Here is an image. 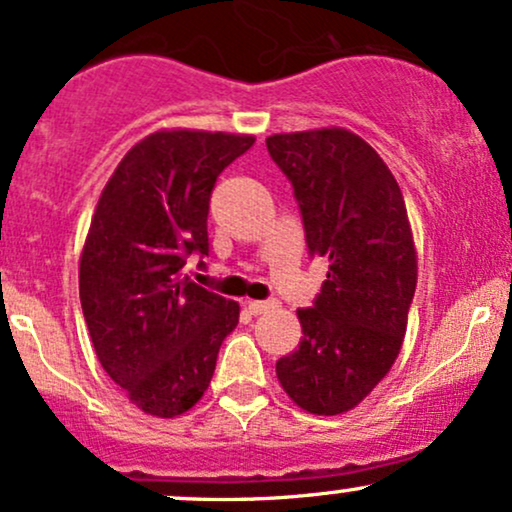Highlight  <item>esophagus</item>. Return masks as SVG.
<instances>
[{
  "mask_svg": "<svg viewBox=\"0 0 512 512\" xmlns=\"http://www.w3.org/2000/svg\"><path fill=\"white\" fill-rule=\"evenodd\" d=\"M245 307L250 310V315H264L267 310H272L274 300H245Z\"/></svg>",
  "mask_w": 512,
  "mask_h": 512,
  "instance_id": "1",
  "label": "esophagus"
}]
</instances>
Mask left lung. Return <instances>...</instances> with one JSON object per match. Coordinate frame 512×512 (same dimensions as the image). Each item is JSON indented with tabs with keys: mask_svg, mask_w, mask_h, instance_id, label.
<instances>
[{
	"mask_svg": "<svg viewBox=\"0 0 512 512\" xmlns=\"http://www.w3.org/2000/svg\"><path fill=\"white\" fill-rule=\"evenodd\" d=\"M291 181L310 257L329 274L298 310V350L276 362L283 391L315 415L355 408L386 377L403 346L417 283L405 200L377 152L341 128L267 138Z\"/></svg>",
	"mask_w": 512,
	"mask_h": 512,
	"instance_id": "1",
	"label": "left lung"
}]
</instances>
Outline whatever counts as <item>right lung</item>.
<instances>
[{"label": "right lung", "mask_w": 512, "mask_h": 512, "mask_svg": "<svg viewBox=\"0 0 512 512\" xmlns=\"http://www.w3.org/2000/svg\"><path fill=\"white\" fill-rule=\"evenodd\" d=\"M252 135L159 131L121 159L80 255V305L104 372L157 417L193 408L212 381L238 303L183 274L209 255V197Z\"/></svg>", "instance_id": "1"}]
</instances>
